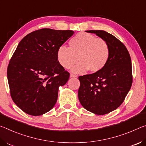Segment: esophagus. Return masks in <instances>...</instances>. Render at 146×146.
<instances>
[{
  "mask_svg": "<svg viewBox=\"0 0 146 146\" xmlns=\"http://www.w3.org/2000/svg\"><path fill=\"white\" fill-rule=\"evenodd\" d=\"M70 78H77L78 76H76V75L72 74H70Z\"/></svg>",
  "mask_w": 146,
  "mask_h": 146,
  "instance_id": "esophagus-1",
  "label": "esophagus"
}]
</instances>
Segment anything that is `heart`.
I'll return each instance as SVG.
<instances>
[{
    "instance_id": "obj_1",
    "label": "heart",
    "mask_w": 146,
    "mask_h": 146,
    "mask_svg": "<svg viewBox=\"0 0 146 146\" xmlns=\"http://www.w3.org/2000/svg\"><path fill=\"white\" fill-rule=\"evenodd\" d=\"M110 48L106 40L90 33L80 32L69 40V48L61 46L57 51V59L64 68H70L77 61L72 72L91 73L102 70L108 63Z\"/></svg>"
}]
</instances>
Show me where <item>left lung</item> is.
<instances>
[{
	"label": "left lung",
	"mask_w": 146,
	"mask_h": 146,
	"mask_svg": "<svg viewBox=\"0 0 146 146\" xmlns=\"http://www.w3.org/2000/svg\"><path fill=\"white\" fill-rule=\"evenodd\" d=\"M106 40L110 56L98 72L80 76L78 98L84 108L98 115L116 109L122 104L133 82L130 55L126 47L111 33L104 30H87Z\"/></svg>",
	"instance_id": "left-lung-1"
}]
</instances>
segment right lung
Returning a JSON list of instances; mask_svg holds the SVG:
<instances>
[{"label":"right lung","mask_w":146,"mask_h":146,"mask_svg":"<svg viewBox=\"0 0 146 146\" xmlns=\"http://www.w3.org/2000/svg\"><path fill=\"white\" fill-rule=\"evenodd\" d=\"M74 33L43 28L26 35L19 43L7 76L11 98L26 114L40 116L54 107L59 87L70 76L57 61V51Z\"/></svg>","instance_id":"1"}]
</instances>
